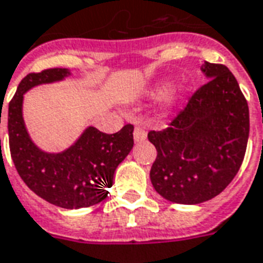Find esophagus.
<instances>
[{"mask_svg":"<svg viewBox=\"0 0 263 263\" xmlns=\"http://www.w3.org/2000/svg\"><path fill=\"white\" fill-rule=\"evenodd\" d=\"M133 137H134V141H136V143H139V141H143V140H145V137H147V133H145V130L141 129V127H136L133 132Z\"/></svg>","mask_w":263,"mask_h":263,"instance_id":"1","label":"esophagus"}]
</instances>
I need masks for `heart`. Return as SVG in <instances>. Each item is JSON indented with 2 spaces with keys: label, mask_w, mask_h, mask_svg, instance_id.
<instances>
[{
  "label": "heart",
  "mask_w": 263,
  "mask_h": 263,
  "mask_svg": "<svg viewBox=\"0 0 263 263\" xmlns=\"http://www.w3.org/2000/svg\"><path fill=\"white\" fill-rule=\"evenodd\" d=\"M167 83H162V84H158L157 87H154L151 91L148 92L147 96L151 98V100H157V98H161V97H165V106L167 109H172L173 106H176V104L180 101V98L183 97V87L181 86H175L167 90ZM167 96H165L164 94Z\"/></svg>",
  "instance_id": "1"
}]
</instances>
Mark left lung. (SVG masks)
<instances>
[{
  "label": "left lung",
  "mask_w": 263,
  "mask_h": 263,
  "mask_svg": "<svg viewBox=\"0 0 263 263\" xmlns=\"http://www.w3.org/2000/svg\"><path fill=\"white\" fill-rule=\"evenodd\" d=\"M206 84L167 129L149 132L157 148L149 177L163 198L195 205L220 194L246 155L250 112L240 86L224 65L204 62Z\"/></svg>",
  "instance_id": "left-lung-1"
}]
</instances>
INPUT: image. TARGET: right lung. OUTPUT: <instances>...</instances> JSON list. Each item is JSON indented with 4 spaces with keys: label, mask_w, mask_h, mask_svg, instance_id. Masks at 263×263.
<instances>
[{
    "label": "right lung",
    "mask_w": 263,
    "mask_h": 263,
    "mask_svg": "<svg viewBox=\"0 0 263 263\" xmlns=\"http://www.w3.org/2000/svg\"><path fill=\"white\" fill-rule=\"evenodd\" d=\"M69 76L72 72L62 68L27 74L9 102L8 133L12 161L27 187L49 204L79 209L105 198L116 167L133 148L134 127L126 124L118 133L106 134L87 126L64 151L41 149L31 140L23 119L25 94L33 87L62 82Z\"/></svg>",
    "instance_id": "obj_1"
}]
</instances>
